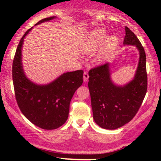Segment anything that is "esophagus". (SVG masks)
<instances>
[{
    "mask_svg": "<svg viewBox=\"0 0 161 161\" xmlns=\"http://www.w3.org/2000/svg\"><path fill=\"white\" fill-rule=\"evenodd\" d=\"M88 72H84V74H83V80H84L85 82H86L88 79Z\"/></svg>",
    "mask_w": 161,
    "mask_h": 161,
    "instance_id": "1",
    "label": "esophagus"
}]
</instances>
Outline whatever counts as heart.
Returning <instances> with one entry per match:
<instances>
[{
	"mask_svg": "<svg viewBox=\"0 0 161 161\" xmlns=\"http://www.w3.org/2000/svg\"><path fill=\"white\" fill-rule=\"evenodd\" d=\"M107 32L103 29H95L88 35L83 43V51L86 53H92L101 47L96 55L97 61H102L115 49L118 42V38L116 36L107 37Z\"/></svg>",
	"mask_w": 161,
	"mask_h": 161,
	"instance_id": "1",
	"label": "heart"
}]
</instances>
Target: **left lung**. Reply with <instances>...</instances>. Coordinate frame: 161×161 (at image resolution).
I'll return each instance as SVG.
<instances>
[{"label":"left lung","mask_w":161,"mask_h":161,"mask_svg":"<svg viewBox=\"0 0 161 161\" xmlns=\"http://www.w3.org/2000/svg\"><path fill=\"white\" fill-rule=\"evenodd\" d=\"M125 45H136L139 61L133 80L124 86L114 85L110 79L109 64L92 68L88 72L94 120L105 129H116L132 120L142 104L147 88L146 55L137 36L125 27Z\"/></svg>","instance_id":"left-lung-1"}]
</instances>
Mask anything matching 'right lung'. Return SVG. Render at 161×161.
Returning <instances> with one entry per match:
<instances>
[{"mask_svg": "<svg viewBox=\"0 0 161 161\" xmlns=\"http://www.w3.org/2000/svg\"><path fill=\"white\" fill-rule=\"evenodd\" d=\"M54 18L55 16L45 18L36 25ZM32 28L22 37L13 61L14 92L16 102L23 115L37 126L51 130L61 126L67 119L72 97L83 82V71L65 73L45 86L36 85L28 79L22 66L21 52L24 38Z\"/></svg>", "mask_w": 161, "mask_h": 161, "instance_id": "1", "label": "right lung"}]
</instances>
